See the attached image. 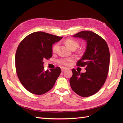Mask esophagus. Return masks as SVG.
<instances>
[{
    "instance_id": "34e87169",
    "label": "esophagus",
    "mask_w": 123,
    "mask_h": 123,
    "mask_svg": "<svg viewBox=\"0 0 123 123\" xmlns=\"http://www.w3.org/2000/svg\"><path fill=\"white\" fill-rule=\"evenodd\" d=\"M62 72H64V71H65L66 70H67V68H64V67H63V68H62Z\"/></svg>"
}]
</instances>
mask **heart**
<instances>
[{
    "label": "heart",
    "instance_id": "1",
    "mask_svg": "<svg viewBox=\"0 0 123 123\" xmlns=\"http://www.w3.org/2000/svg\"><path fill=\"white\" fill-rule=\"evenodd\" d=\"M66 43L68 47L70 49H73V48H76L79 47V43L77 41L72 39H67L65 42ZM58 46V43H56L53 46L52 48V52L53 53H55L57 49ZM73 61V58L69 57V58H62L59 59L58 60V64L65 66H68L70 62Z\"/></svg>",
    "mask_w": 123,
    "mask_h": 123
}]
</instances>
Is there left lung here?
Returning <instances> with one entry per match:
<instances>
[{
	"label": "left lung",
	"instance_id": "1",
	"mask_svg": "<svg viewBox=\"0 0 123 123\" xmlns=\"http://www.w3.org/2000/svg\"><path fill=\"white\" fill-rule=\"evenodd\" d=\"M87 42L83 57L77 62L79 67H86L85 73L72 69L70 79L71 87L82 97H88L97 93L107 79L110 64V52L108 44L102 37L90 31H83L74 36Z\"/></svg>",
	"mask_w": 123,
	"mask_h": 123
}]
</instances>
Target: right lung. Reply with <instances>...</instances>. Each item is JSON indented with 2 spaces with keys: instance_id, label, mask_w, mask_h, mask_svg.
<instances>
[{
  "instance_id": "obj_1",
  "label": "right lung",
  "mask_w": 123,
  "mask_h": 123,
  "mask_svg": "<svg viewBox=\"0 0 123 123\" xmlns=\"http://www.w3.org/2000/svg\"><path fill=\"white\" fill-rule=\"evenodd\" d=\"M62 37L43 32L28 35L18 45L15 54L17 76L25 89L32 93L42 95L52 88L61 73L59 67L43 70V60L52 56V44Z\"/></svg>"
}]
</instances>
